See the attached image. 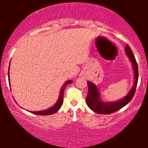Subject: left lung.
Returning a JSON list of instances; mask_svg holds the SVG:
<instances>
[{
    "label": "left lung",
    "mask_w": 148,
    "mask_h": 148,
    "mask_svg": "<svg viewBox=\"0 0 148 148\" xmlns=\"http://www.w3.org/2000/svg\"><path fill=\"white\" fill-rule=\"evenodd\" d=\"M125 51L127 54V57L129 58L130 61L132 62L133 69H134V86L130 90V92L127 93V95L125 97H124L121 100L116 101H110V102H104L100 99V94H99V91L97 88V86L94 83L88 81V95L86 97V103L88 105L91 110H92L93 112H96L98 114H111L113 112H115L119 111L127 105L129 101H131L135 93L136 88H137V85H138V63L136 62L135 57L133 53V52L131 49L130 47L128 45L126 46L125 48Z\"/></svg>",
    "instance_id": "obj_1"
}]
</instances>
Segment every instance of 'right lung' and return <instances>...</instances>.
Segmentation results:
<instances>
[{
    "mask_svg": "<svg viewBox=\"0 0 148 148\" xmlns=\"http://www.w3.org/2000/svg\"><path fill=\"white\" fill-rule=\"evenodd\" d=\"M10 68V66H9ZM8 76H9V73H8ZM9 81H10V79H9ZM73 82L72 80H68L64 83V85L62 86V87L61 88V90L60 92V95H59V99H58L56 103L54 105L53 107L49 108L48 109L43 110V111H39V112H32L33 114H38V115H49V114H53L54 113L57 112L58 110L60 109V107L62 106V103H63V94H64V90L65 88L66 87L67 85L70 84Z\"/></svg>",
    "mask_w": 148,
    "mask_h": 148,
    "instance_id": "add662e5",
    "label": "right lung"
}]
</instances>
